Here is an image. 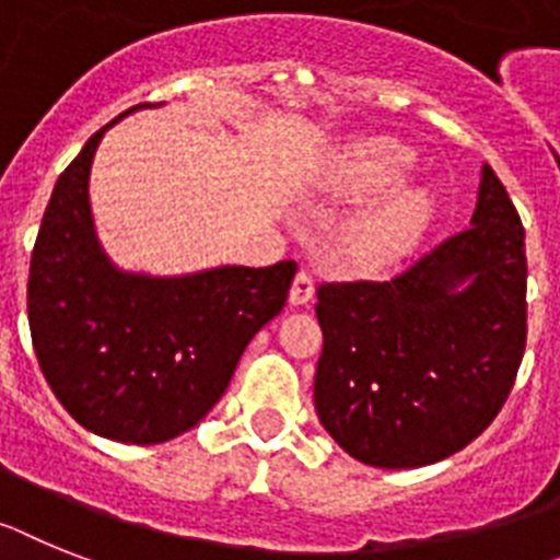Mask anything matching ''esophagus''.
Returning a JSON list of instances; mask_svg holds the SVG:
<instances>
[{
	"mask_svg": "<svg viewBox=\"0 0 560 560\" xmlns=\"http://www.w3.org/2000/svg\"><path fill=\"white\" fill-rule=\"evenodd\" d=\"M313 293H316V281H313V276H310L307 270L295 272L293 288H290V304H293V307H304V304L313 299Z\"/></svg>",
	"mask_w": 560,
	"mask_h": 560,
	"instance_id": "1",
	"label": "esophagus"
}]
</instances>
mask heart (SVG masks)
Segmentation results:
<instances>
[{"label":"heart","instance_id":"heart-1","mask_svg":"<svg viewBox=\"0 0 560 560\" xmlns=\"http://www.w3.org/2000/svg\"><path fill=\"white\" fill-rule=\"evenodd\" d=\"M412 153L396 142L364 139L347 144L332 162V192L345 199H368L407 178ZM439 215V196L432 187H401L373 201L345 228L341 247L352 265L382 267L407 256L430 233Z\"/></svg>","mask_w":560,"mask_h":560}]
</instances>
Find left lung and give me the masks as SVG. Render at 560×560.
<instances>
[{
    "mask_svg": "<svg viewBox=\"0 0 560 560\" xmlns=\"http://www.w3.org/2000/svg\"><path fill=\"white\" fill-rule=\"evenodd\" d=\"M318 421L355 462L412 469L478 439L504 407L527 345L518 210L481 164L469 228L384 284H324Z\"/></svg>",
    "mask_w": 560,
    "mask_h": 560,
    "instance_id": "obj_1",
    "label": "left lung"
}]
</instances>
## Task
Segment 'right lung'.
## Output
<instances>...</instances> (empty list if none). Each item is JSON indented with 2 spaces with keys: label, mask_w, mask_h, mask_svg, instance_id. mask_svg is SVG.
<instances>
[{
  "label": "right lung",
  "mask_w": 560,
  "mask_h": 560,
  "mask_svg": "<svg viewBox=\"0 0 560 560\" xmlns=\"http://www.w3.org/2000/svg\"><path fill=\"white\" fill-rule=\"evenodd\" d=\"M164 105V102H159ZM93 133L50 192L31 256L27 322L54 396L84 430L162 444L224 396L244 347L288 302L295 261L222 265L185 276L121 270L96 236Z\"/></svg>",
  "instance_id": "right-lung-1"
}]
</instances>
